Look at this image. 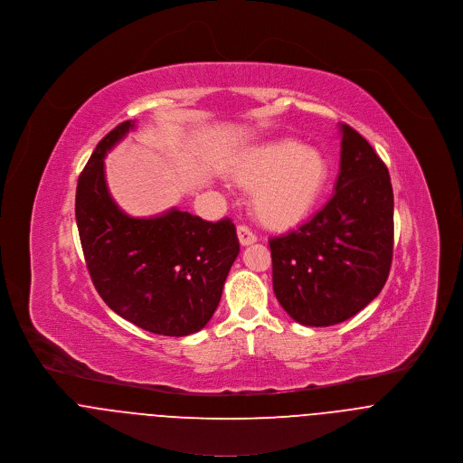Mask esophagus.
<instances>
[{"instance_id":"1","label":"esophagus","mask_w":463,"mask_h":463,"mask_svg":"<svg viewBox=\"0 0 463 463\" xmlns=\"http://www.w3.org/2000/svg\"><path fill=\"white\" fill-rule=\"evenodd\" d=\"M238 240H240L241 245H252L258 240V236L247 225H240L238 227Z\"/></svg>"}]
</instances>
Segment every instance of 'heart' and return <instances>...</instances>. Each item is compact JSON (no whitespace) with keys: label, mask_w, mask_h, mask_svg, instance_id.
<instances>
[{"label":"heart","mask_w":463,"mask_h":463,"mask_svg":"<svg viewBox=\"0 0 463 463\" xmlns=\"http://www.w3.org/2000/svg\"><path fill=\"white\" fill-rule=\"evenodd\" d=\"M236 183L254 187V209L272 225L300 220L317 200L324 179L322 156L293 139L267 143L250 152L234 170Z\"/></svg>","instance_id":"obj_1"}]
</instances>
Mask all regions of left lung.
I'll use <instances>...</instances> for the list:
<instances>
[{
	"label": "left lung",
	"mask_w": 463,
	"mask_h": 463,
	"mask_svg": "<svg viewBox=\"0 0 463 463\" xmlns=\"http://www.w3.org/2000/svg\"><path fill=\"white\" fill-rule=\"evenodd\" d=\"M340 174L331 200L297 229L269 240L274 293L298 324L327 327L383 289L393 254V191L369 141L340 123Z\"/></svg>",
	"instance_id": "obj_1"
}]
</instances>
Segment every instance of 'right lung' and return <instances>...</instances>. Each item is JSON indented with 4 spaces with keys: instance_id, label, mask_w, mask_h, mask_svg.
Here are the masks:
<instances>
[{
    "instance_id": "1",
    "label": "right lung",
    "mask_w": 463,
    "mask_h": 463,
    "mask_svg": "<svg viewBox=\"0 0 463 463\" xmlns=\"http://www.w3.org/2000/svg\"><path fill=\"white\" fill-rule=\"evenodd\" d=\"M130 128L134 121L110 130L79 177L75 214L86 265L114 313L156 335L187 336L218 307L240 254L236 227L175 207L152 218L123 213L107 189L103 159Z\"/></svg>"
}]
</instances>
